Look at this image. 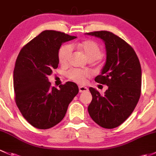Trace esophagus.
Masks as SVG:
<instances>
[{
    "label": "esophagus",
    "instance_id": "esophagus-1",
    "mask_svg": "<svg viewBox=\"0 0 156 156\" xmlns=\"http://www.w3.org/2000/svg\"><path fill=\"white\" fill-rule=\"evenodd\" d=\"M88 88L87 87H85L83 86H79V91L80 92H86V91H88Z\"/></svg>",
    "mask_w": 156,
    "mask_h": 156
}]
</instances>
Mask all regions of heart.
Masks as SVG:
<instances>
[{
    "label": "heart",
    "mask_w": 156,
    "mask_h": 156,
    "mask_svg": "<svg viewBox=\"0 0 156 156\" xmlns=\"http://www.w3.org/2000/svg\"><path fill=\"white\" fill-rule=\"evenodd\" d=\"M75 46H77L89 60H98L102 56V50L100 46L93 41H84L81 43L75 44ZM73 49V45L71 44H64L61 46L58 53V57L61 64L66 65L68 63ZM66 75L70 80L76 83H84L86 79L91 76V72L86 70L72 68L67 72Z\"/></svg>",
    "instance_id": "b5f03b06"
}]
</instances>
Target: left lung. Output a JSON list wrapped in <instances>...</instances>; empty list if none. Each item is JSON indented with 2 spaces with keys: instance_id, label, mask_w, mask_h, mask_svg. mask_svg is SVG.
I'll return each mask as SVG.
<instances>
[{
  "instance_id": "left-lung-1",
  "label": "left lung",
  "mask_w": 156,
  "mask_h": 156,
  "mask_svg": "<svg viewBox=\"0 0 156 156\" xmlns=\"http://www.w3.org/2000/svg\"><path fill=\"white\" fill-rule=\"evenodd\" d=\"M86 34L100 38L105 43V65L94 81L108 86L104 95L89 88L92 100L88 111L93 121L102 128H116L132 113L140 97V64L134 49L112 32L101 30Z\"/></svg>"
}]
</instances>
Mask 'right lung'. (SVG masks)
Wrapping results in <instances>:
<instances>
[{"instance_id":"obj_1","label":"right lung","mask_w":156,"mask_h":156,"mask_svg":"<svg viewBox=\"0 0 156 156\" xmlns=\"http://www.w3.org/2000/svg\"><path fill=\"white\" fill-rule=\"evenodd\" d=\"M75 38L46 30L19 52L13 71L15 101L24 118L35 128L48 129L60 122L78 94L77 85L73 82H67L58 89L48 80L58 65V53L62 44Z\"/></svg>"}]
</instances>
